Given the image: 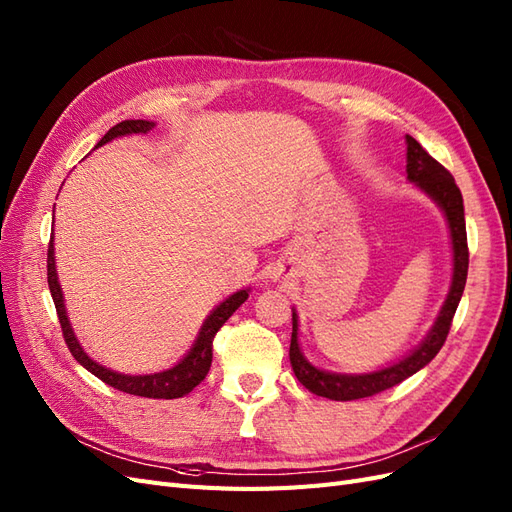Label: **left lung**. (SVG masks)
<instances>
[{"mask_svg":"<svg viewBox=\"0 0 512 512\" xmlns=\"http://www.w3.org/2000/svg\"><path fill=\"white\" fill-rule=\"evenodd\" d=\"M406 173L408 181L414 183L418 190L425 192L436 203L451 232V250H453V277L446 299L442 303L440 314L433 322L423 342L410 350L404 359L386 365L382 369L369 371V374H337V371L320 369L305 359L299 346V316L297 309H292V339H290V365L294 376L314 395L335 399V401H352L361 397H371L382 393L391 386L404 382L414 376L418 369L431 363L433 356L440 352L446 342V335L451 331V322L461 301L463 288L468 280V237H466V218H463V198L457 188L453 175L433 160L429 153L418 145V141L406 134Z\"/></svg>","mask_w":512,"mask_h":512,"instance_id":"1","label":"left lung"}]
</instances>
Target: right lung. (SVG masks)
Returning a JSON list of instances; mask_svg holds the SVG:
<instances>
[{
    "mask_svg": "<svg viewBox=\"0 0 512 512\" xmlns=\"http://www.w3.org/2000/svg\"><path fill=\"white\" fill-rule=\"evenodd\" d=\"M156 123L153 121H145V119H128L117 123L115 128L108 130L102 141L96 145L102 147L106 143L115 141V138L121 136H130V134H147L149 130H153ZM46 275H49V288H51V297L57 309L59 316V324L61 331H64V339L72 352V356L79 361L87 371H91L96 378H100L102 382H106L108 386H113L117 391L130 393V395H138V397H151V399H177L188 395L194 386H198L200 382L205 380L207 371L211 367V359H213V337L222 329V324L235 314V309H239L241 303H245V299L250 297V288L237 290L235 294H230L228 299H224L220 305L213 307V312L205 318L203 327H200L192 348L188 350V354L183 356L179 363H175L173 367H168L164 371H156V374H119V371L104 367L100 363H96L91 356L85 352V348L81 346L79 339L74 335V329L68 318V309H66V301H64V290L59 286V277H57V265H55V245H53V237L49 243V258H46Z\"/></svg>",
    "mask_w": 512,
    "mask_h": 512,
    "instance_id": "add662e5",
    "label": "right lung"
}]
</instances>
